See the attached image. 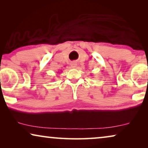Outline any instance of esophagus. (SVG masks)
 Listing matches in <instances>:
<instances>
[{
  "mask_svg": "<svg viewBox=\"0 0 148 148\" xmlns=\"http://www.w3.org/2000/svg\"><path fill=\"white\" fill-rule=\"evenodd\" d=\"M71 66L72 68H76L77 63L76 62H72V63L71 64Z\"/></svg>",
  "mask_w": 148,
  "mask_h": 148,
  "instance_id": "esophagus-1",
  "label": "esophagus"
}]
</instances>
